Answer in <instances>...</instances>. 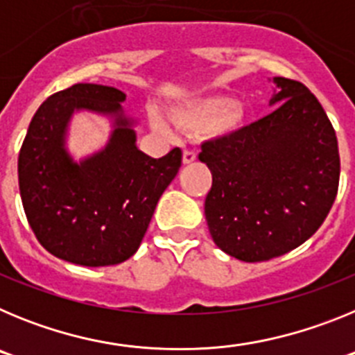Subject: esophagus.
I'll return each mask as SVG.
<instances>
[{
    "label": "esophagus",
    "instance_id": "34e87169",
    "mask_svg": "<svg viewBox=\"0 0 355 355\" xmlns=\"http://www.w3.org/2000/svg\"><path fill=\"white\" fill-rule=\"evenodd\" d=\"M196 158H197L196 150H192V149H184L183 150V163H184V165H190V163H193V162H196Z\"/></svg>",
    "mask_w": 355,
    "mask_h": 355
}]
</instances>
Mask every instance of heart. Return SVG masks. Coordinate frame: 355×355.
Masks as SVG:
<instances>
[{"label": "heart", "instance_id": "heart-1", "mask_svg": "<svg viewBox=\"0 0 355 355\" xmlns=\"http://www.w3.org/2000/svg\"><path fill=\"white\" fill-rule=\"evenodd\" d=\"M172 122L188 133L206 130L213 135H224L234 131L243 121V108L240 103H234L227 97H206L199 101L187 105L183 108L174 110L171 114ZM156 130L165 131L163 122L158 117H153Z\"/></svg>", "mask_w": 355, "mask_h": 355}]
</instances>
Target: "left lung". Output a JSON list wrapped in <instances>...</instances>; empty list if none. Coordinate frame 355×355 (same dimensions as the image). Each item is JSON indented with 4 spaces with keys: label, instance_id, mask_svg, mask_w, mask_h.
<instances>
[{
    "label": "left lung",
    "instance_id": "8db88e82",
    "mask_svg": "<svg viewBox=\"0 0 355 355\" xmlns=\"http://www.w3.org/2000/svg\"><path fill=\"white\" fill-rule=\"evenodd\" d=\"M275 108L200 146L211 171L205 213L218 249L247 263L283 256L311 238L340 184L336 131L315 94L275 78Z\"/></svg>",
    "mask_w": 355,
    "mask_h": 355
}]
</instances>
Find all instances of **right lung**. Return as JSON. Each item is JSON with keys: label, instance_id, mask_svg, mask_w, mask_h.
<instances>
[{"label": "right lung", "instance_id": "right-lung-1", "mask_svg": "<svg viewBox=\"0 0 355 355\" xmlns=\"http://www.w3.org/2000/svg\"><path fill=\"white\" fill-rule=\"evenodd\" d=\"M126 96L114 87L76 83L49 96L33 115L19 150V192L28 224L44 249L64 261L108 266L140 247L159 197L181 167V149L150 158L135 146L122 117ZM115 113L105 151L74 164L63 133L74 109Z\"/></svg>", "mask_w": 355, "mask_h": 355}]
</instances>
